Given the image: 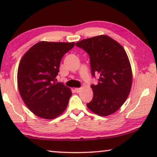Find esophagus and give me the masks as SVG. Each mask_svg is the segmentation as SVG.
Returning a JSON list of instances; mask_svg holds the SVG:
<instances>
[{
    "instance_id": "esophagus-1",
    "label": "esophagus",
    "mask_w": 157,
    "mask_h": 157,
    "mask_svg": "<svg viewBox=\"0 0 157 157\" xmlns=\"http://www.w3.org/2000/svg\"><path fill=\"white\" fill-rule=\"evenodd\" d=\"M80 91H81L80 88H76V89H75V91H76V93H78V92H80Z\"/></svg>"
}]
</instances>
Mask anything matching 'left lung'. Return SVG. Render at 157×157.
Listing matches in <instances>:
<instances>
[{
    "mask_svg": "<svg viewBox=\"0 0 157 157\" xmlns=\"http://www.w3.org/2000/svg\"><path fill=\"white\" fill-rule=\"evenodd\" d=\"M90 57L92 76H99L97 85H91L94 96L88 108L106 117L115 113L126 101L132 84V71L128 56L120 44L106 35L77 42Z\"/></svg>",
    "mask_w": 157,
    "mask_h": 157,
    "instance_id": "1",
    "label": "left lung"
}]
</instances>
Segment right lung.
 Listing matches in <instances>:
<instances>
[{
    "label": "right lung",
    "mask_w": 157,
    "mask_h": 157,
    "mask_svg": "<svg viewBox=\"0 0 157 157\" xmlns=\"http://www.w3.org/2000/svg\"><path fill=\"white\" fill-rule=\"evenodd\" d=\"M75 43L40 41L23 55L18 66L19 93L29 110L40 118L52 119L65 111L72 95L69 88L56 83L63 55Z\"/></svg>",
    "instance_id": "obj_1"
}]
</instances>
